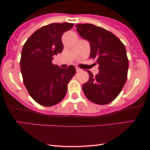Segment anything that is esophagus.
Listing matches in <instances>:
<instances>
[{
  "label": "esophagus",
  "instance_id": "esophagus-1",
  "mask_svg": "<svg viewBox=\"0 0 150 150\" xmlns=\"http://www.w3.org/2000/svg\"><path fill=\"white\" fill-rule=\"evenodd\" d=\"M76 71L77 72H80L81 69H80V68H77V67H76Z\"/></svg>",
  "mask_w": 150,
  "mask_h": 150
}]
</instances>
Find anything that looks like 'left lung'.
<instances>
[{
    "mask_svg": "<svg viewBox=\"0 0 150 150\" xmlns=\"http://www.w3.org/2000/svg\"><path fill=\"white\" fill-rule=\"evenodd\" d=\"M80 37L90 44V58L96 60L99 73L95 76L87 70L88 82L82 85L89 100L104 105L114 100L127 80L128 60L124 44L108 30L92 24L75 25Z\"/></svg>",
    "mask_w": 150,
    "mask_h": 150,
    "instance_id": "8db88e82",
    "label": "left lung"
}]
</instances>
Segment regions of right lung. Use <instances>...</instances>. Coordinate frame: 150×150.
<instances>
[{"instance_id": "right-lung-1", "label": "right lung", "mask_w": 150, "mask_h": 150, "mask_svg": "<svg viewBox=\"0 0 150 150\" xmlns=\"http://www.w3.org/2000/svg\"><path fill=\"white\" fill-rule=\"evenodd\" d=\"M73 25L63 22L42 27L32 34L22 48L20 70L24 84L32 99L42 106L59 103L76 73L73 65L64 69L52 63L53 56L63 49L62 35Z\"/></svg>"}]
</instances>
